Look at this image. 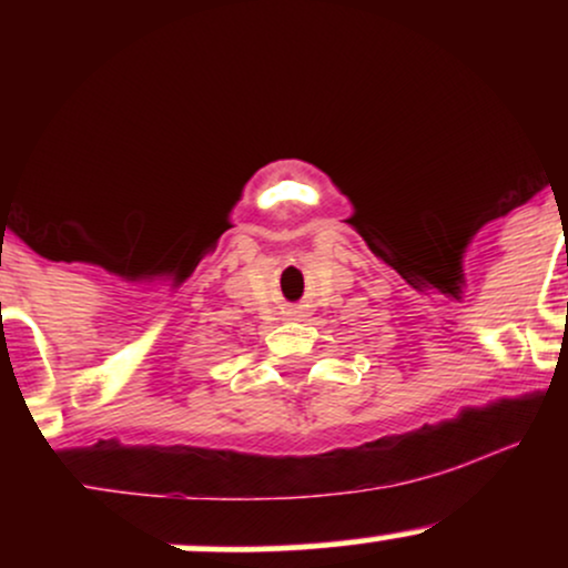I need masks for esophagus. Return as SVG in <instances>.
<instances>
[{
	"label": "esophagus",
	"instance_id": "esophagus-1",
	"mask_svg": "<svg viewBox=\"0 0 568 568\" xmlns=\"http://www.w3.org/2000/svg\"><path fill=\"white\" fill-rule=\"evenodd\" d=\"M285 315H288V321H302V317H306V312H304V306H291Z\"/></svg>",
	"mask_w": 568,
	"mask_h": 568
}]
</instances>
